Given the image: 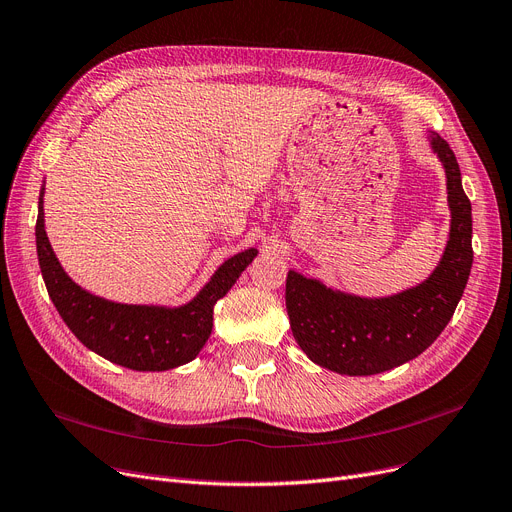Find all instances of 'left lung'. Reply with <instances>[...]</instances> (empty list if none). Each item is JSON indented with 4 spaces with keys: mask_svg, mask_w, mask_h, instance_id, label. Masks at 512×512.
Here are the masks:
<instances>
[{
    "mask_svg": "<svg viewBox=\"0 0 512 512\" xmlns=\"http://www.w3.org/2000/svg\"><path fill=\"white\" fill-rule=\"evenodd\" d=\"M447 178L452 227L439 267L416 288L388 298L336 292L296 271L285 279V309L300 349L327 370L372 376L424 353L452 319L473 267V216L454 151L431 132Z\"/></svg>",
    "mask_w": 512,
    "mask_h": 512,
    "instance_id": "obj_1",
    "label": "left lung"
}]
</instances>
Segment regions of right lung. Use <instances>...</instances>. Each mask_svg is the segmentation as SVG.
I'll return each mask as SVG.
<instances>
[{"mask_svg": "<svg viewBox=\"0 0 512 512\" xmlns=\"http://www.w3.org/2000/svg\"><path fill=\"white\" fill-rule=\"evenodd\" d=\"M35 243L48 294L69 330L96 355L136 372H163L193 361L212 334L214 304L258 254L254 248L235 254L220 264L191 302L168 309L119 304L81 290L52 252L44 229V191L39 195Z\"/></svg>", "mask_w": 512, "mask_h": 512, "instance_id": "add662e5", "label": "right lung"}]
</instances>
